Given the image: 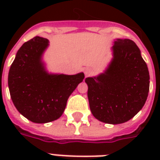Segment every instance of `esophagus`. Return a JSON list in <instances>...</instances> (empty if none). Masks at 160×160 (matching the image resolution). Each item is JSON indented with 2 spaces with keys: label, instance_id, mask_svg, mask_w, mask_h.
Instances as JSON below:
<instances>
[{
  "label": "esophagus",
  "instance_id": "1",
  "mask_svg": "<svg viewBox=\"0 0 160 160\" xmlns=\"http://www.w3.org/2000/svg\"><path fill=\"white\" fill-rule=\"evenodd\" d=\"M84 73H85V75H86V76H89V75H90L93 73L92 68H90V67L85 68V70H84Z\"/></svg>",
  "mask_w": 160,
  "mask_h": 160
}]
</instances>
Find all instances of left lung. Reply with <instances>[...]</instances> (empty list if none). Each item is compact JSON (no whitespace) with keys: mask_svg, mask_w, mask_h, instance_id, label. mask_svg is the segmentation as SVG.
Returning <instances> with one entry per match:
<instances>
[{"mask_svg":"<svg viewBox=\"0 0 160 160\" xmlns=\"http://www.w3.org/2000/svg\"><path fill=\"white\" fill-rule=\"evenodd\" d=\"M108 67L97 76L87 77L88 99L95 119L118 124L132 119L143 108L149 90V74L137 45L116 39Z\"/></svg>","mask_w":160,"mask_h":160,"instance_id":"left-lung-1","label":"left lung"}]
</instances>
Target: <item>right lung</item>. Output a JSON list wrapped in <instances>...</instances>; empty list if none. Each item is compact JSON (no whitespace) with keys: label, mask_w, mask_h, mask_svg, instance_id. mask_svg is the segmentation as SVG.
<instances>
[{"label":"right lung","mask_w":160,"mask_h":160,"mask_svg":"<svg viewBox=\"0 0 160 160\" xmlns=\"http://www.w3.org/2000/svg\"><path fill=\"white\" fill-rule=\"evenodd\" d=\"M47 39L36 36L18 50L8 75L10 95L16 109L37 124L54 121L62 115L68 98L85 78L76 75L52 74L42 60Z\"/></svg>","instance_id":"1"}]
</instances>
